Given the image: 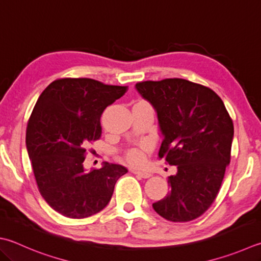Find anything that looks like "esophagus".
I'll return each instance as SVG.
<instances>
[{
    "label": "esophagus",
    "mask_w": 261,
    "mask_h": 261,
    "mask_svg": "<svg viewBox=\"0 0 261 261\" xmlns=\"http://www.w3.org/2000/svg\"><path fill=\"white\" fill-rule=\"evenodd\" d=\"M133 174H135L137 176L142 177V178H149V177H151V173H149V171L146 170H140V169H133L132 170Z\"/></svg>",
    "instance_id": "34e87169"
}]
</instances>
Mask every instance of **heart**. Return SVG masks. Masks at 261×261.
<instances>
[{
    "label": "heart",
    "instance_id": "b5f03b06",
    "mask_svg": "<svg viewBox=\"0 0 261 261\" xmlns=\"http://www.w3.org/2000/svg\"><path fill=\"white\" fill-rule=\"evenodd\" d=\"M127 160H128L130 164H140V162L143 160V153H142L140 150L133 149L127 153Z\"/></svg>",
    "mask_w": 261,
    "mask_h": 261
}]
</instances>
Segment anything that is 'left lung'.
Returning <instances> with one entry per match:
<instances>
[{
    "instance_id": "8db88e82",
    "label": "left lung",
    "mask_w": 261,
    "mask_h": 261,
    "mask_svg": "<svg viewBox=\"0 0 261 261\" xmlns=\"http://www.w3.org/2000/svg\"><path fill=\"white\" fill-rule=\"evenodd\" d=\"M135 87L156 111L159 158L177 167L169 193L152 207L170 222L198 218L213 204L230 161L234 126L224 102L209 87L181 78Z\"/></svg>"
}]
</instances>
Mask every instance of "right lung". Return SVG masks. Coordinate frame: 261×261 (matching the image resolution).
<instances>
[{
    "instance_id": "add662e5",
    "label": "right lung",
    "mask_w": 261,
    "mask_h": 261,
    "mask_svg": "<svg viewBox=\"0 0 261 261\" xmlns=\"http://www.w3.org/2000/svg\"><path fill=\"white\" fill-rule=\"evenodd\" d=\"M127 86L91 78H62L39 95L28 120L26 146L39 193L68 218H86L110 202L124 166L103 162L86 171V146L99 140L101 115L125 94ZM92 152V151H91Z\"/></svg>"
}]
</instances>
